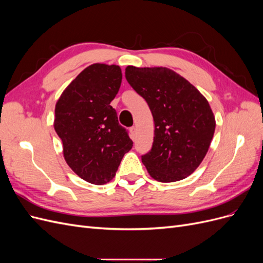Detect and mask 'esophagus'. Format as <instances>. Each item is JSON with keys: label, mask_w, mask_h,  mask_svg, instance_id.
Returning a JSON list of instances; mask_svg holds the SVG:
<instances>
[{"label": "esophagus", "mask_w": 263, "mask_h": 263, "mask_svg": "<svg viewBox=\"0 0 263 263\" xmlns=\"http://www.w3.org/2000/svg\"><path fill=\"white\" fill-rule=\"evenodd\" d=\"M129 136L132 139H135V137H136V128L135 127H132L129 129Z\"/></svg>", "instance_id": "1"}]
</instances>
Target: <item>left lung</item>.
Returning <instances> with one entry per match:
<instances>
[{
    "label": "left lung",
    "instance_id": "obj_1",
    "mask_svg": "<svg viewBox=\"0 0 263 263\" xmlns=\"http://www.w3.org/2000/svg\"><path fill=\"white\" fill-rule=\"evenodd\" d=\"M125 77L153 113V148L141 156L150 177L164 183L185 179L203 161L214 136L216 122L209 101L169 68L128 66Z\"/></svg>",
    "mask_w": 263,
    "mask_h": 263
}]
</instances>
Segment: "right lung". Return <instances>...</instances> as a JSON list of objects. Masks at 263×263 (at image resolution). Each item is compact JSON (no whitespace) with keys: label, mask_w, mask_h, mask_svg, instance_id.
<instances>
[{"label":"right lung","mask_w":263,"mask_h":263,"mask_svg":"<svg viewBox=\"0 0 263 263\" xmlns=\"http://www.w3.org/2000/svg\"><path fill=\"white\" fill-rule=\"evenodd\" d=\"M122 83L116 65L93 63L60 95L54 108V130L63 157L84 181L102 185L112 180L133 141L110 106Z\"/></svg>","instance_id":"add662e5"}]
</instances>
